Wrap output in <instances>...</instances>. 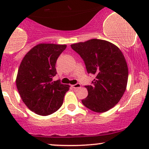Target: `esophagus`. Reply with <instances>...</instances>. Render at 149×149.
I'll list each match as a JSON object with an SVG mask.
<instances>
[{"label":"esophagus","mask_w":149,"mask_h":149,"mask_svg":"<svg viewBox=\"0 0 149 149\" xmlns=\"http://www.w3.org/2000/svg\"><path fill=\"white\" fill-rule=\"evenodd\" d=\"M71 87L74 89H77V88H80V87H81V85H80V83H77L76 85H71Z\"/></svg>","instance_id":"34e87169"}]
</instances>
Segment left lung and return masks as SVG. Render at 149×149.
<instances>
[{
	"label": "left lung",
	"mask_w": 149,
	"mask_h": 149,
	"mask_svg": "<svg viewBox=\"0 0 149 149\" xmlns=\"http://www.w3.org/2000/svg\"><path fill=\"white\" fill-rule=\"evenodd\" d=\"M84 61L87 71L95 76L82 103L90 110L103 113L118 103L127 88L128 67L117 46L101 39H91L71 45Z\"/></svg>",
	"instance_id": "left-lung-1"
}]
</instances>
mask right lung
I'll list each match as a JSON object with an SVG mask.
<instances>
[{
    "mask_svg": "<svg viewBox=\"0 0 149 149\" xmlns=\"http://www.w3.org/2000/svg\"><path fill=\"white\" fill-rule=\"evenodd\" d=\"M66 45L40 43L26 54L19 67L16 85L22 101L38 115L48 116L61 107L69 85L52 81L56 61Z\"/></svg>",
    "mask_w": 149,
    "mask_h": 149,
    "instance_id": "obj_1",
    "label": "right lung"
}]
</instances>
